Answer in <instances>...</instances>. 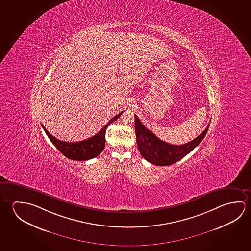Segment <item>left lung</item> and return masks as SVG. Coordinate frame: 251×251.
Here are the masks:
<instances>
[{"mask_svg": "<svg viewBox=\"0 0 251 251\" xmlns=\"http://www.w3.org/2000/svg\"><path fill=\"white\" fill-rule=\"evenodd\" d=\"M209 124L205 130L193 141L182 145H173L159 139L154 133L144 127V124L135 115V130L138 150L144 159L153 165L158 166L173 165L197 147L204 139Z\"/></svg>", "mask_w": 251, "mask_h": 251, "instance_id": "1", "label": "left lung"}]
</instances>
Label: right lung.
<instances>
[{
	"mask_svg": "<svg viewBox=\"0 0 251 251\" xmlns=\"http://www.w3.org/2000/svg\"><path fill=\"white\" fill-rule=\"evenodd\" d=\"M123 113L124 111L114 116L95 136H92L88 139L76 142V143H67V142H64L61 140L55 138L52 135L50 134L49 131H47V129L43 124L41 125L46 135L50 140V142L56 146V148L58 149L64 156L73 160H89L98 156L104 150L105 143H106L105 136H106L107 127L109 126V124H111L118 119Z\"/></svg>",
	"mask_w": 251,
	"mask_h": 251,
	"instance_id": "1",
	"label": "right lung"
}]
</instances>
